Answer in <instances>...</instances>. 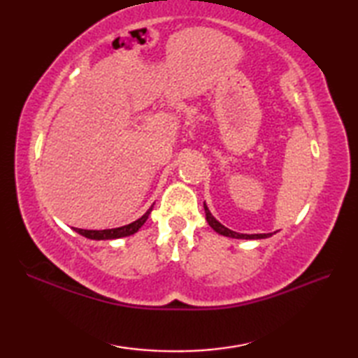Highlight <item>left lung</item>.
<instances>
[{"mask_svg":"<svg viewBox=\"0 0 358 358\" xmlns=\"http://www.w3.org/2000/svg\"><path fill=\"white\" fill-rule=\"evenodd\" d=\"M204 212H206V220L209 226L214 229L217 234L220 235H224V237H231V238H245V240H258V238H268L271 237L272 234H238V232H234L231 229H227L222 223L217 222V220L212 217V214L209 212L206 203H204Z\"/></svg>","mask_w":358,"mask_h":358,"instance_id":"1","label":"left lung"}]
</instances>
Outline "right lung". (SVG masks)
Masks as SVG:
<instances>
[{
  "mask_svg": "<svg viewBox=\"0 0 358 358\" xmlns=\"http://www.w3.org/2000/svg\"><path fill=\"white\" fill-rule=\"evenodd\" d=\"M154 208V206H152ZM152 208L148 209L146 214H144L141 218L135 220L134 223L131 224H126V226H121V227H115V229H104V231H86V229H77L75 227L73 231H77L80 235L90 240H113V238H121V237H127V235H132L136 231L140 229V227L146 223V220L150 215V210Z\"/></svg>",
  "mask_w": 358,
  "mask_h": 358,
  "instance_id": "obj_1",
  "label": "right lung"
}]
</instances>
